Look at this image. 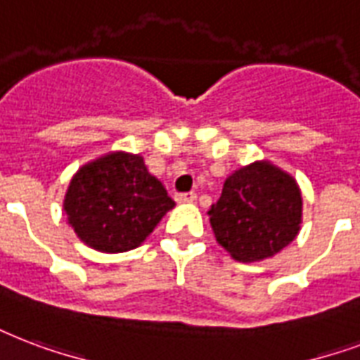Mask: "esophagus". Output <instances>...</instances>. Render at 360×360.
<instances>
[{
	"label": "esophagus",
	"mask_w": 360,
	"mask_h": 360,
	"mask_svg": "<svg viewBox=\"0 0 360 360\" xmlns=\"http://www.w3.org/2000/svg\"><path fill=\"white\" fill-rule=\"evenodd\" d=\"M175 200L177 202H194L196 200V192H181V194H175Z\"/></svg>",
	"instance_id": "1"
}]
</instances>
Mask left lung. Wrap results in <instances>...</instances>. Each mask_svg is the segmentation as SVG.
Segmentation results:
<instances>
[{
  "label": "left lung",
  "instance_id": "8db88e82",
  "mask_svg": "<svg viewBox=\"0 0 360 360\" xmlns=\"http://www.w3.org/2000/svg\"><path fill=\"white\" fill-rule=\"evenodd\" d=\"M300 217L296 181L268 162L234 172L210 210L217 241L240 262H257L279 253L298 234Z\"/></svg>",
  "mask_w": 360,
  "mask_h": 360
}]
</instances>
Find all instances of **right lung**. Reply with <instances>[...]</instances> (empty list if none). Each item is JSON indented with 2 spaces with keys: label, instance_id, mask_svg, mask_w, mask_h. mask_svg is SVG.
I'll return each instance as SVG.
<instances>
[{
  "label": "right lung",
  "instance_id": "add662e5",
  "mask_svg": "<svg viewBox=\"0 0 360 360\" xmlns=\"http://www.w3.org/2000/svg\"><path fill=\"white\" fill-rule=\"evenodd\" d=\"M175 205L139 155L113 153L82 166L64 200L68 221L103 253L136 249Z\"/></svg>",
  "mask_w": 360,
  "mask_h": 360
}]
</instances>
